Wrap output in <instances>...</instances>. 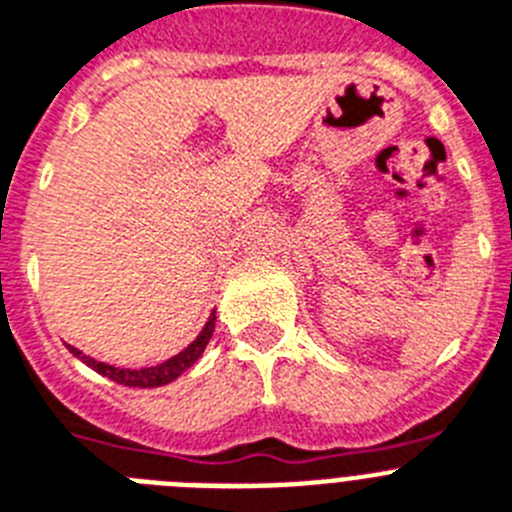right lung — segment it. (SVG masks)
Wrapping results in <instances>:
<instances>
[{"label":"right lung","instance_id":"obj_1","mask_svg":"<svg viewBox=\"0 0 512 512\" xmlns=\"http://www.w3.org/2000/svg\"><path fill=\"white\" fill-rule=\"evenodd\" d=\"M212 330H215V312L210 315V320L205 323L200 336L194 338V341L184 348L182 354L171 356V359L164 361V364L146 366V369H120V366H110V364H104V361L92 359V356L81 354L79 348L74 346H69V351L76 356V359H81L87 366H92L94 372H99L102 377H110L112 382L117 384H125V387H161V384H169L174 382L176 377H182L189 366L200 359L205 346L210 343Z\"/></svg>","mask_w":512,"mask_h":512}]
</instances>
